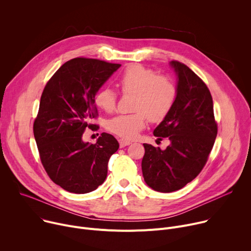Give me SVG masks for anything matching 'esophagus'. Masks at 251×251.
<instances>
[{"instance_id": "1", "label": "esophagus", "mask_w": 251, "mask_h": 251, "mask_svg": "<svg viewBox=\"0 0 251 251\" xmlns=\"http://www.w3.org/2000/svg\"><path fill=\"white\" fill-rule=\"evenodd\" d=\"M131 144L130 141H127V140H124V139H120L119 140V145H120V148H124L125 146H128Z\"/></svg>"}]
</instances>
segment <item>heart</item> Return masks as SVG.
<instances>
[{
	"instance_id": "1",
	"label": "heart",
	"mask_w": 251,
	"mask_h": 251,
	"mask_svg": "<svg viewBox=\"0 0 251 251\" xmlns=\"http://www.w3.org/2000/svg\"><path fill=\"white\" fill-rule=\"evenodd\" d=\"M123 93L135 94L133 114L119 115L110 119L107 128L124 138L134 139L144 129L147 118L151 122L162 121L171 111L176 98V87L168 77L142 64L128 66L117 81ZM95 105L104 112L116 108L117 94L109 87L100 88L94 96Z\"/></svg>"
}]
</instances>
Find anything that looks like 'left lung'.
<instances>
[{"label":"left lung","mask_w":251,"mask_h":251,"mask_svg":"<svg viewBox=\"0 0 251 251\" xmlns=\"http://www.w3.org/2000/svg\"><path fill=\"white\" fill-rule=\"evenodd\" d=\"M176 75V98L173 108L154 130L158 140L168 138L161 150L143 144L142 173L154 191L171 193L184 188L201 173L218 134L213 104L205 83L186 64L170 62Z\"/></svg>","instance_id":"8db88e82"}]
</instances>
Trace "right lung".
<instances>
[{
	"mask_svg": "<svg viewBox=\"0 0 251 251\" xmlns=\"http://www.w3.org/2000/svg\"><path fill=\"white\" fill-rule=\"evenodd\" d=\"M120 66L76 57L62 64L44 89L33 135L49 176L69 193L87 194L102 185L119 148L110 134L102 133L95 144L84 142L83 134L96 126V92Z\"/></svg>",
	"mask_w": 251,
	"mask_h": 251,
	"instance_id": "obj_1",
	"label": "right lung"
}]
</instances>
